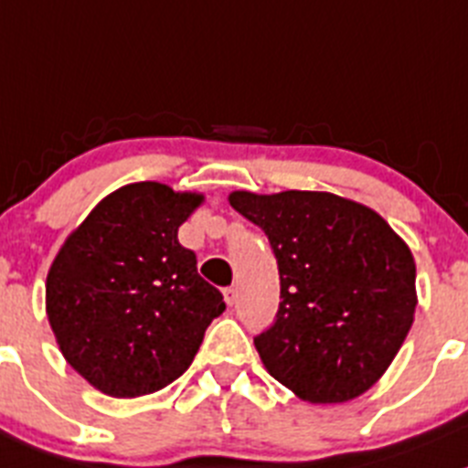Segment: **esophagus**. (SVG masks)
Returning <instances> with one entry per match:
<instances>
[{
    "label": "esophagus",
    "mask_w": 468,
    "mask_h": 468,
    "mask_svg": "<svg viewBox=\"0 0 468 468\" xmlns=\"http://www.w3.org/2000/svg\"><path fill=\"white\" fill-rule=\"evenodd\" d=\"M225 301H227V305L237 303V287H227L225 289Z\"/></svg>",
    "instance_id": "1"
}]
</instances>
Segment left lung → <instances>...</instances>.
Masks as SVG:
<instances>
[{"label":"left lung","mask_w":468,"mask_h":468,"mask_svg":"<svg viewBox=\"0 0 468 468\" xmlns=\"http://www.w3.org/2000/svg\"><path fill=\"white\" fill-rule=\"evenodd\" d=\"M264 229L280 305L255 346L273 379L314 404L358 398L386 372L416 310V264L372 208L331 193H231Z\"/></svg>","instance_id":"left-lung-1"}]
</instances>
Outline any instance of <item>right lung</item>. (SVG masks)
<instances>
[{
  "label": "right lung",
  "instance_id": "add662e5",
  "mask_svg": "<svg viewBox=\"0 0 468 468\" xmlns=\"http://www.w3.org/2000/svg\"><path fill=\"white\" fill-rule=\"evenodd\" d=\"M202 195L155 181L98 202L48 273V319L61 354L112 398H137L179 379L225 301L179 243Z\"/></svg>",
  "mask_w": 468,
  "mask_h": 468
}]
</instances>
